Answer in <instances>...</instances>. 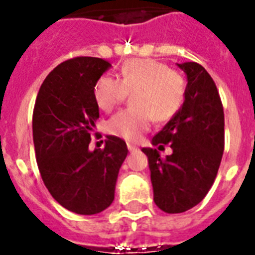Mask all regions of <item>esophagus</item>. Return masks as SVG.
I'll return each instance as SVG.
<instances>
[{
  "mask_svg": "<svg viewBox=\"0 0 255 255\" xmlns=\"http://www.w3.org/2000/svg\"><path fill=\"white\" fill-rule=\"evenodd\" d=\"M128 149H129V152H135V151H137L139 148L133 144H128Z\"/></svg>",
  "mask_w": 255,
  "mask_h": 255,
  "instance_id": "esophagus-1",
  "label": "esophagus"
}]
</instances>
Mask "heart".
I'll return each instance as SVG.
<instances>
[{
    "mask_svg": "<svg viewBox=\"0 0 255 255\" xmlns=\"http://www.w3.org/2000/svg\"><path fill=\"white\" fill-rule=\"evenodd\" d=\"M128 93L132 108L114 115L107 124L111 135L128 141L137 140L149 128L151 119L163 123L174 118L183 106L186 81L179 72L155 60H131L120 69V79L102 76L93 96L103 111H111Z\"/></svg>",
    "mask_w": 255,
    "mask_h": 255,
    "instance_id": "b5f03b06",
    "label": "heart"
}]
</instances>
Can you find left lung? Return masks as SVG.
Segmentation results:
<instances>
[{
  "instance_id": "8db88e82",
  "label": "left lung",
  "mask_w": 255,
  "mask_h": 255,
  "mask_svg": "<svg viewBox=\"0 0 255 255\" xmlns=\"http://www.w3.org/2000/svg\"><path fill=\"white\" fill-rule=\"evenodd\" d=\"M186 73L183 106L153 136L152 145L168 144L162 158L156 148L148 158L153 202L164 213L178 214L197 206L213 186L225 148V115L211 76L197 63L176 64Z\"/></svg>"
}]
</instances>
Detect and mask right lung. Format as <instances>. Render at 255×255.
Wrapping results in <instances>:
<instances>
[{
    "instance_id": "right-lung-1",
    "label": "right lung",
    "mask_w": 255,
    "mask_h": 255,
    "mask_svg": "<svg viewBox=\"0 0 255 255\" xmlns=\"http://www.w3.org/2000/svg\"><path fill=\"white\" fill-rule=\"evenodd\" d=\"M111 67L97 57L64 61L46 76L33 111V143L44 184L60 205L80 215L110 207L128 153L118 136H107L104 148L89 151L99 119L93 88Z\"/></svg>"
}]
</instances>
